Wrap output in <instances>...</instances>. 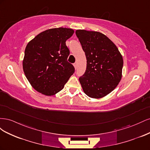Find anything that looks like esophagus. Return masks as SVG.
Wrapping results in <instances>:
<instances>
[{
  "instance_id": "obj_1",
  "label": "esophagus",
  "mask_w": 150,
  "mask_h": 150,
  "mask_svg": "<svg viewBox=\"0 0 150 150\" xmlns=\"http://www.w3.org/2000/svg\"><path fill=\"white\" fill-rule=\"evenodd\" d=\"M77 65H78V64H77V62H75L74 64V66L76 69V68H77Z\"/></svg>"
}]
</instances>
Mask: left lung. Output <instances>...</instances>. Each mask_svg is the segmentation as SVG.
I'll list each match as a JSON object with an SVG mask.
<instances>
[{
    "label": "left lung",
    "instance_id": "left-lung-1",
    "mask_svg": "<svg viewBox=\"0 0 150 150\" xmlns=\"http://www.w3.org/2000/svg\"><path fill=\"white\" fill-rule=\"evenodd\" d=\"M76 34L87 60L84 74L79 78L84 92L92 98L105 96L121 81V54L116 45L101 33L77 30Z\"/></svg>",
    "mask_w": 150,
    "mask_h": 150
}]
</instances>
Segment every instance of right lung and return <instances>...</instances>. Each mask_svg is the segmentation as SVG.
<instances>
[{"label": "right lung", "mask_w": 150, "mask_h": 150, "mask_svg": "<svg viewBox=\"0 0 150 150\" xmlns=\"http://www.w3.org/2000/svg\"><path fill=\"white\" fill-rule=\"evenodd\" d=\"M74 34L68 28H54L39 34L25 49L23 69L31 86L38 92L52 96L61 91L74 67L67 61L69 49L66 41Z\"/></svg>", "instance_id": "add662e5"}]
</instances>
